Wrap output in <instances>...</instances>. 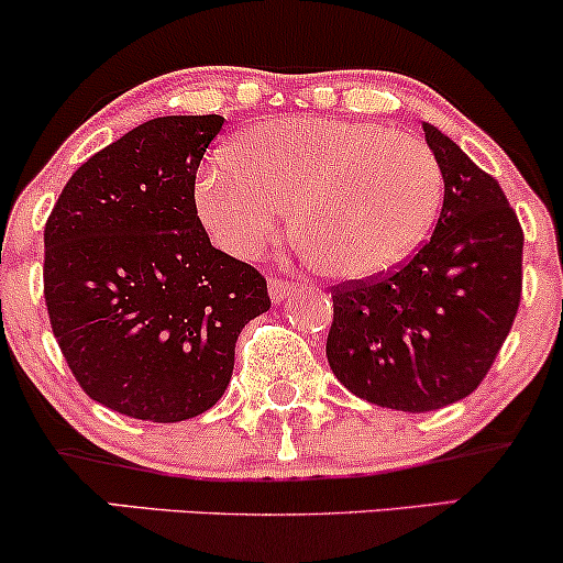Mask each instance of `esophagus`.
Listing matches in <instances>:
<instances>
[{
	"mask_svg": "<svg viewBox=\"0 0 563 563\" xmlns=\"http://www.w3.org/2000/svg\"><path fill=\"white\" fill-rule=\"evenodd\" d=\"M296 294H299V286H294V283L277 280V277H273V280H269V299H273L275 303L288 301L290 296H296Z\"/></svg>",
	"mask_w": 563,
	"mask_h": 563,
	"instance_id": "obj_1",
	"label": "esophagus"
}]
</instances>
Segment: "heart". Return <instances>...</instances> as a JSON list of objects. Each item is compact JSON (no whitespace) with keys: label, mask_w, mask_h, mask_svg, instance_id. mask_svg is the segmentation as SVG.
<instances>
[{"label":"heart","mask_w":563,"mask_h":563,"mask_svg":"<svg viewBox=\"0 0 563 563\" xmlns=\"http://www.w3.org/2000/svg\"><path fill=\"white\" fill-rule=\"evenodd\" d=\"M442 169L429 145L371 121L290 119L245 132L206 166L198 214L230 254L260 256L290 206L299 251L335 280H373L434 228Z\"/></svg>","instance_id":"b5f03b06"}]
</instances>
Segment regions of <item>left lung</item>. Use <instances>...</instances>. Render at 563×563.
<instances>
[{"instance_id":"8db88e82","label":"left lung","mask_w":563,"mask_h":563,"mask_svg":"<svg viewBox=\"0 0 563 563\" xmlns=\"http://www.w3.org/2000/svg\"><path fill=\"white\" fill-rule=\"evenodd\" d=\"M444 179L431 241L397 273L333 288L325 354L371 405L429 412L468 397L493 367L521 299V232L495 177L423 121Z\"/></svg>"}]
</instances>
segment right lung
Listing matches in <instances>:
<instances>
[{
  "label": "right lung",
  "mask_w": 563,
  "mask_h": 563,
  "mask_svg": "<svg viewBox=\"0 0 563 563\" xmlns=\"http://www.w3.org/2000/svg\"><path fill=\"white\" fill-rule=\"evenodd\" d=\"M224 119L161 115L84 161L44 228L49 325L76 380L121 416L177 423L217 405L267 280L211 245L196 172Z\"/></svg>",
  "instance_id": "add662e5"
}]
</instances>
